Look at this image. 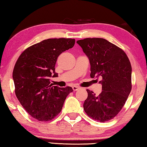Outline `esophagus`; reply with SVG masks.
Segmentation results:
<instances>
[{
  "instance_id": "1",
  "label": "esophagus",
  "mask_w": 147,
  "mask_h": 147,
  "mask_svg": "<svg viewBox=\"0 0 147 147\" xmlns=\"http://www.w3.org/2000/svg\"><path fill=\"white\" fill-rule=\"evenodd\" d=\"M80 89H82V87L77 86H73V90H74V91H78V90H79Z\"/></svg>"
}]
</instances>
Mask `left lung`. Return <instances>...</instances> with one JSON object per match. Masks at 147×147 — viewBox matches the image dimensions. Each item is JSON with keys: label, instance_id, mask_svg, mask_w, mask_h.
Segmentation results:
<instances>
[{"label": "left lung", "instance_id": "1", "mask_svg": "<svg viewBox=\"0 0 147 147\" xmlns=\"http://www.w3.org/2000/svg\"><path fill=\"white\" fill-rule=\"evenodd\" d=\"M77 43L90 61V77L102 78L99 95L86 90L84 110L94 120L101 123L111 120L120 112L131 90L130 61L123 50L105 39L87 38Z\"/></svg>", "mask_w": 147, "mask_h": 147}]
</instances>
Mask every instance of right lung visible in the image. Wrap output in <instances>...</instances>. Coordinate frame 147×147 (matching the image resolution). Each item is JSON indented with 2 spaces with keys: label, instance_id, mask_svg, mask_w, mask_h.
<instances>
[{
  "label": "right lung",
  "instance_id": "obj_1",
  "mask_svg": "<svg viewBox=\"0 0 147 147\" xmlns=\"http://www.w3.org/2000/svg\"><path fill=\"white\" fill-rule=\"evenodd\" d=\"M75 40L49 38L27 48L14 65L15 93L31 116L40 121H51L60 113L70 86H52L51 78L58 76L55 65L59 55L73 47Z\"/></svg>",
  "mask_w": 147,
  "mask_h": 147
}]
</instances>
